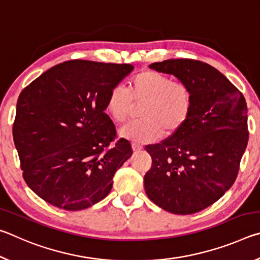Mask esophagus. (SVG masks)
Instances as JSON below:
<instances>
[{"label": "esophagus", "mask_w": 260, "mask_h": 260, "mask_svg": "<svg viewBox=\"0 0 260 260\" xmlns=\"http://www.w3.org/2000/svg\"><path fill=\"white\" fill-rule=\"evenodd\" d=\"M132 148H133L134 151H140V150H142V149H143V147L139 143H133V144H132Z\"/></svg>", "instance_id": "1"}]
</instances>
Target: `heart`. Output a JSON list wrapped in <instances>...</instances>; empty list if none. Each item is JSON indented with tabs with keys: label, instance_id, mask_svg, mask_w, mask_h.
<instances>
[{
	"label": "heart",
	"instance_id": "b5f03b06",
	"mask_svg": "<svg viewBox=\"0 0 260 260\" xmlns=\"http://www.w3.org/2000/svg\"><path fill=\"white\" fill-rule=\"evenodd\" d=\"M141 105L142 119L132 122L120 131L122 138L133 142L148 143L162 134L173 135L187 124L193 108L191 88L182 81L152 70H143L132 77L127 90L112 87L105 100V108L112 119L124 124Z\"/></svg>",
	"mask_w": 260,
	"mask_h": 260
}]
</instances>
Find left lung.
<instances>
[{
    "label": "left lung",
    "mask_w": 260,
    "mask_h": 260,
    "mask_svg": "<svg viewBox=\"0 0 260 260\" xmlns=\"http://www.w3.org/2000/svg\"><path fill=\"white\" fill-rule=\"evenodd\" d=\"M149 68L189 85L193 108L178 133L146 147L152 164L144 189L150 201L171 213L200 212L217 202L239 174L249 140L245 99L204 61L167 59Z\"/></svg>",
    "instance_id": "left-lung-1"
}]
</instances>
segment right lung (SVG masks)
<instances>
[{
	"instance_id": "obj_1",
	"label": "right lung",
	"mask_w": 260,
	"mask_h": 260,
	"mask_svg": "<svg viewBox=\"0 0 260 260\" xmlns=\"http://www.w3.org/2000/svg\"><path fill=\"white\" fill-rule=\"evenodd\" d=\"M131 64L73 59L25 87L12 127L23 178L43 201L79 211L109 195L116 171L133 153L117 138L105 100Z\"/></svg>"
}]
</instances>
